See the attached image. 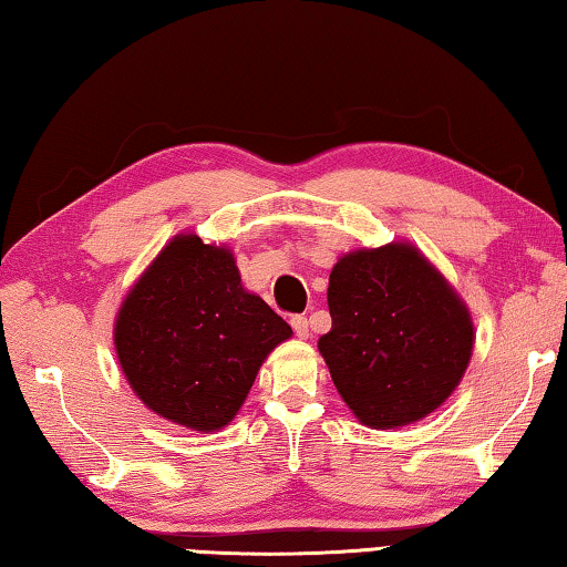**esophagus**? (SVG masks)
I'll list each match as a JSON object with an SVG mask.
<instances>
[{
    "instance_id": "1",
    "label": "esophagus",
    "mask_w": 567,
    "mask_h": 567,
    "mask_svg": "<svg viewBox=\"0 0 567 567\" xmlns=\"http://www.w3.org/2000/svg\"><path fill=\"white\" fill-rule=\"evenodd\" d=\"M291 326H293V333L299 336V339H309L311 329H309V319H306V316H293Z\"/></svg>"
}]
</instances>
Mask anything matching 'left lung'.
I'll return each instance as SVG.
<instances>
[{
	"label": "left lung",
	"instance_id": "obj_1",
	"mask_svg": "<svg viewBox=\"0 0 567 567\" xmlns=\"http://www.w3.org/2000/svg\"><path fill=\"white\" fill-rule=\"evenodd\" d=\"M329 311L319 351L346 405L373 429L433 413L471 361L468 309L409 244L339 258Z\"/></svg>",
	"mask_w": 567,
	"mask_h": 567
}]
</instances>
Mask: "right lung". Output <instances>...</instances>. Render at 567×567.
<instances>
[{
  "mask_svg": "<svg viewBox=\"0 0 567 567\" xmlns=\"http://www.w3.org/2000/svg\"><path fill=\"white\" fill-rule=\"evenodd\" d=\"M291 326L244 291L234 256L176 236L126 296L114 326L116 355L154 413L194 431L234 419L258 365Z\"/></svg>",
  "mask_w": 567,
  "mask_h": 567,
  "instance_id": "obj_1",
  "label": "right lung"
}]
</instances>
